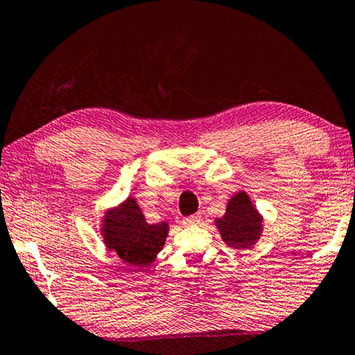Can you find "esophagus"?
Segmentation results:
<instances>
[{
	"mask_svg": "<svg viewBox=\"0 0 355 355\" xmlns=\"http://www.w3.org/2000/svg\"><path fill=\"white\" fill-rule=\"evenodd\" d=\"M200 220H201L200 214H193V216L185 217V219H183V224H185V225H196V224H200Z\"/></svg>",
	"mask_w": 355,
	"mask_h": 355,
	"instance_id": "34e87169",
	"label": "esophagus"
}]
</instances>
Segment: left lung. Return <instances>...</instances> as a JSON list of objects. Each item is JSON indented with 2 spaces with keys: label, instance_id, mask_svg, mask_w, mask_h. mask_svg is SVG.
Returning <instances> with one entry per match:
<instances>
[{
  "label": "left lung",
  "instance_id": "left-lung-1",
  "mask_svg": "<svg viewBox=\"0 0 355 355\" xmlns=\"http://www.w3.org/2000/svg\"><path fill=\"white\" fill-rule=\"evenodd\" d=\"M214 224L224 242L232 248L247 250L258 242L263 234V216L245 191H239L227 202L225 214Z\"/></svg>",
  "mask_w": 355,
  "mask_h": 355
}]
</instances>
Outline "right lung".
Here are the masks:
<instances>
[{
    "label": "right lung",
    "mask_w": 355,
    "mask_h": 355,
    "mask_svg": "<svg viewBox=\"0 0 355 355\" xmlns=\"http://www.w3.org/2000/svg\"><path fill=\"white\" fill-rule=\"evenodd\" d=\"M103 243L123 261L133 266H150L168 235L167 222L148 224L135 198H126L102 217Z\"/></svg>",
    "instance_id": "1"
}]
</instances>
